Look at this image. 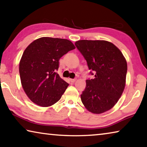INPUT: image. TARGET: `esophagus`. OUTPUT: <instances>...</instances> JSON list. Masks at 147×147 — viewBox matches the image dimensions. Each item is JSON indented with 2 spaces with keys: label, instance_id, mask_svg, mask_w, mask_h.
I'll list each match as a JSON object with an SVG mask.
<instances>
[{
  "label": "esophagus",
  "instance_id": "obj_1",
  "mask_svg": "<svg viewBox=\"0 0 147 147\" xmlns=\"http://www.w3.org/2000/svg\"><path fill=\"white\" fill-rule=\"evenodd\" d=\"M70 80H71V82H75V81L76 80V78H73V79H72V78H71V79H70Z\"/></svg>",
  "mask_w": 147,
  "mask_h": 147
}]
</instances>
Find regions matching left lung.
<instances>
[{
  "mask_svg": "<svg viewBox=\"0 0 147 147\" xmlns=\"http://www.w3.org/2000/svg\"><path fill=\"white\" fill-rule=\"evenodd\" d=\"M75 46L87 62L95 78L86 80L81 101L87 110L101 114L110 110L124 92L127 62L122 53L106 40H81Z\"/></svg>",
  "mask_w": 147,
  "mask_h": 147,
  "instance_id": "obj_1",
  "label": "left lung"
}]
</instances>
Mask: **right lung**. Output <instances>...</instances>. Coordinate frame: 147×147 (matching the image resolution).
Wrapping results in <instances>:
<instances>
[{"instance_id":"obj_1","label":"right lung","mask_w":147,"mask_h":147,"mask_svg":"<svg viewBox=\"0 0 147 147\" xmlns=\"http://www.w3.org/2000/svg\"><path fill=\"white\" fill-rule=\"evenodd\" d=\"M75 48L67 39L42 37L29 44L20 62V75L25 94L34 103L49 107L61 99L69 84L56 71L59 59Z\"/></svg>"}]
</instances>
